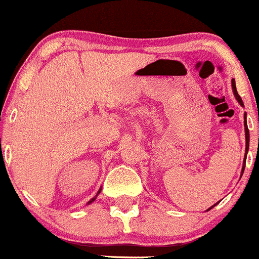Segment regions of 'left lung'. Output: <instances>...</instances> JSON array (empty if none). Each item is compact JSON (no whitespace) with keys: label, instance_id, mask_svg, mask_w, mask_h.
Returning a JSON list of instances; mask_svg holds the SVG:
<instances>
[{"label":"left lung","instance_id":"8db88e82","mask_svg":"<svg viewBox=\"0 0 259 259\" xmlns=\"http://www.w3.org/2000/svg\"><path fill=\"white\" fill-rule=\"evenodd\" d=\"M231 86H233V92H234V95H235V99H236V100H237V102H239L240 105H241V106L243 107V102H242L241 97H240V95L237 94V90H236V85H235V79L231 80ZM243 125H245V136H246V151H245V158H243V164H242V170H241V175H242V173H243V170H245L246 157H247L248 147H249V132H248V127H247V121H246V113H245V123H243ZM217 203H219V202H217ZM217 203H215V204H213V206L210 207V208H208L207 210L212 209L213 207L217 206Z\"/></svg>","mask_w":259,"mask_h":259}]
</instances>
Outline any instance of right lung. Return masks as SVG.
<instances>
[{
    "label": "right lung",
    "instance_id": "right-lung-1",
    "mask_svg": "<svg viewBox=\"0 0 259 259\" xmlns=\"http://www.w3.org/2000/svg\"><path fill=\"white\" fill-rule=\"evenodd\" d=\"M100 192H101V189L99 190V192H97V195H96V196H95V197H94V198H91V200L88 202V204H90V203H91V202H94L95 200H96V197H97V196H99V194H100Z\"/></svg>",
    "mask_w": 259,
    "mask_h": 259
}]
</instances>
